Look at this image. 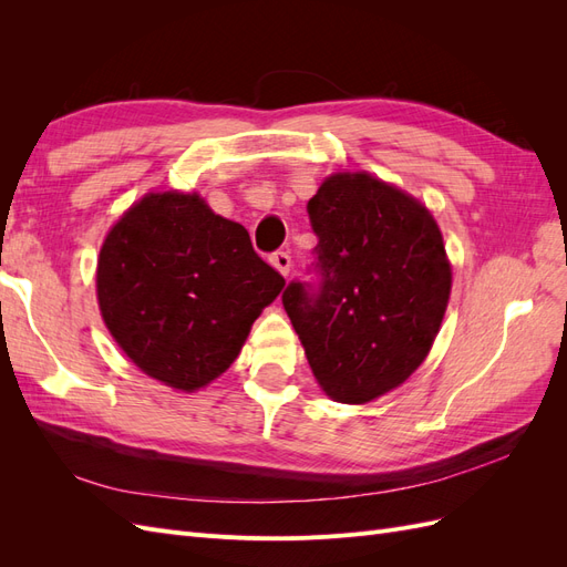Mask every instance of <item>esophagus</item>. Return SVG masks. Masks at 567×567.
Returning a JSON list of instances; mask_svg holds the SVG:
<instances>
[{
  "label": "esophagus",
  "mask_w": 567,
  "mask_h": 567,
  "mask_svg": "<svg viewBox=\"0 0 567 567\" xmlns=\"http://www.w3.org/2000/svg\"><path fill=\"white\" fill-rule=\"evenodd\" d=\"M269 262L277 267L284 277H288L290 274V255L288 252H284V250H279V252H274L271 257H269Z\"/></svg>",
  "instance_id": "1"
}]
</instances>
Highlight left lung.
I'll return each instance as SVG.
<instances>
[{"mask_svg": "<svg viewBox=\"0 0 567 567\" xmlns=\"http://www.w3.org/2000/svg\"><path fill=\"white\" fill-rule=\"evenodd\" d=\"M319 284L290 281L284 310L315 379L364 404L402 385L433 348L452 267L433 215L369 173H338L307 203Z\"/></svg>", "mask_w": 567, "mask_h": 567, "instance_id": "left-lung-1", "label": "left lung"}]
</instances>
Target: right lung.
I'll list each match as a JSON object with an SVG mask.
<instances>
[{
  "mask_svg": "<svg viewBox=\"0 0 567 567\" xmlns=\"http://www.w3.org/2000/svg\"><path fill=\"white\" fill-rule=\"evenodd\" d=\"M284 284L238 221L179 192L132 205L96 267L101 317L117 346L151 379L186 392L234 364Z\"/></svg>",
  "mask_w": 567,
  "mask_h": 567,
  "instance_id": "add662e5",
  "label": "right lung"
}]
</instances>
